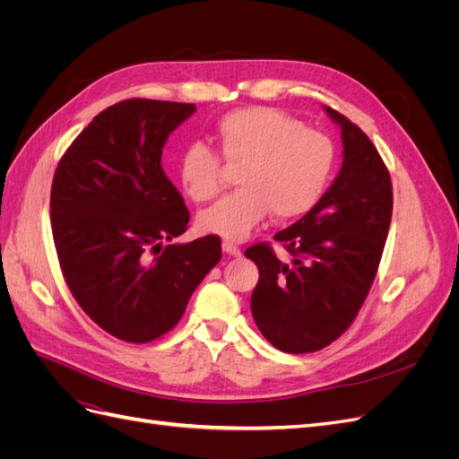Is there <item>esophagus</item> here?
Masks as SVG:
<instances>
[{
  "mask_svg": "<svg viewBox=\"0 0 459 459\" xmlns=\"http://www.w3.org/2000/svg\"><path fill=\"white\" fill-rule=\"evenodd\" d=\"M221 251H224L228 256H241V248L235 247V245L230 243V241L221 243Z\"/></svg>",
  "mask_w": 459,
  "mask_h": 459,
  "instance_id": "34e87169",
  "label": "esophagus"
}]
</instances>
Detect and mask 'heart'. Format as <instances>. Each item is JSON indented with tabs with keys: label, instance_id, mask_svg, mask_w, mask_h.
Returning <instances> with one entry per match:
<instances>
[{
	"label": "heart",
	"instance_id": "obj_1",
	"mask_svg": "<svg viewBox=\"0 0 459 459\" xmlns=\"http://www.w3.org/2000/svg\"><path fill=\"white\" fill-rule=\"evenodd\" d=\"M216 140L228 162H245L238 176L241 189L204 208L197 224L230 241L245 239L270 211L280 220L308 212L325 191L335 160L324 134L272 107L231 110L218 120ZM178 174L197 203L220 189V159L204 143L182 151Z\"/></svg>",
	"mask_w": 459,
	"mask_h": 459
}]
</instances>
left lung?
Wrapping results in <instances>:
<instances>
[{"instance_id": "8db88e82", "label": "left lung", "mask_w": 459, "mask_h": 459, "mask_svg": "<svg viewBox=\"0 0 459 459\" xmlns=\"http://www.w3.org/2000/svg\"><path fill=\"white\" fill-rule=\"evenodd\" d=\"M341 128L342 166L310 211L273 235L293 255L283 262L270 245L248 247L258 266L251 297L256 327L275 349L304 354L349 329L377 273L393 216V186L369 137L324 105Z\"/></svg>"}]
</instances>
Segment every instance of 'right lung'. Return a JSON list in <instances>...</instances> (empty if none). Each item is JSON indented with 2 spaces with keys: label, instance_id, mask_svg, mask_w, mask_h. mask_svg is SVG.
Wrapping results in <instances>:
<instances>
[{
  "label": "right lung",
  "instance_id": "1",
  "mask_svg": "<svg viewBox=\"0 0 459 459\" xmlns=\"http://www.w3.org/2000/svg\"><path fill=\"white\" fill-rule=\"evenodd\" d=\"M195 110L120 101L88 124L55 170L51 230L66 285L120 341L149 342L170 331L221 258L216 235L164 245L186 231L189 212L162 170V147Z\"/></svg>",
  "mask_w": 459,
  "mask_h": 459
}]
</instances>
